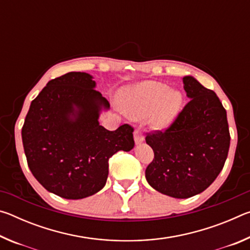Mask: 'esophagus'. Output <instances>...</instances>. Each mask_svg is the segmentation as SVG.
Wrapping results in <instances>:
<instances>
[{
    "mask_svg": "<svg viewBox=\"0 0 250 250\" xmlns=\"http://www.w3.org/2000/svg\"><path fill=\"white\" fill-rule=\"evenodd\" d=\"M133 137H134V142H135V145H137V146L141 145V143L145 141V137H143V134L139 130L134 131Z\"/></svg>",
    "mask_w": 250,
    "mask_h": 250,
    "instance_id": "esophagus-1",
    "label": "esophagus"
}]
</instances>
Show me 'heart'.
I'll list each match as a JSON object with an SVG mask.
<instances>
[{
    "mask_svg": "<svg viewBox=\"0 0 250 250\" xmlns=\"http://www.w3.org/2000/svg\"><path fill=\"white\" fill-rule=\"evenodd\" d=\"M118 100L130 117L142 119L150 116L152 128L164 130L179 116L184 97L180 90L170 89L166 83L146 80L121 88Z\"/></svg>",
    "mask_w": 250,
    "mask_h": 250,
    "instance_id": "heart-1",
    "label": "heart"
}]
</instances>
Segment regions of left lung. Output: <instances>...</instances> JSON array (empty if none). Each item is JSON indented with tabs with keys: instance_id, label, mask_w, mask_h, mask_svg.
Here are the masks:
<instances>
[{
	"instance_id": "left-lung-1",
	"label": "left lung",
	"mask_w": 250,
	"mask_h": 250,
	"mask_svg": "<svg viewBox=\"0 0 250 250\" xmlns=\"http://www.w3.org/2000/svg\"><path fill=\"white\" fill-rule=\"evenodd\" d=\"M189 103L166 132L146 141L154 159L146 170L151 188L174 198H188L208 188L223 170L229 150L227 113L213 90L184 76Z\"/></svg>"
}]
</instances>
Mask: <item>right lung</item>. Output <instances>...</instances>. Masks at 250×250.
I'll use <instances>...</instances> for the list:
<instances>
[{
	"mask_svg": "<svg viewBox=\"0 0 250 250\" xmlns=\"http://www.w3.org/2000/svg\"><path fill=\"white\" fill-rule=\"evenodd\" d=\"M96 86L91 75L80 71L50 80L32 101L22 128L29 170L48 192L67 200L103 189L109 159L134 146L130 125L115 131L100 125L110 105Z\"/></svg>",
	"mask_w": 250,
	"mask_h": 250,
	"instance_id": "obj_1",
	"label": "right lung"
}]
</instances>
